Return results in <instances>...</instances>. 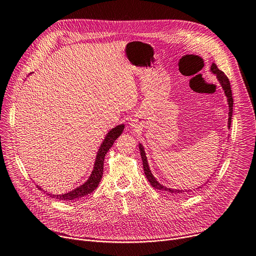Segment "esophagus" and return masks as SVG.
Returning <instances> with one entry per match:
<instances>
[{
	"label": "esophagus",
	"mask_w": 256,
	"mask_h": 256,
	"mask_svg": "<svg viewBox=\"0 0 256 256\" xmlns=\"http://www.w3.org/2000/svg\"><path fill=\"white\" fill-rule=\"evenodd\" d=\"M130 127H131L132 129H134V130H138V129L140 128V120H136V118L131 120V122H130Z\"/></svg>",
	"instance_id": "obj_1"
}]
</instances>
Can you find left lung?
Wrapping results in <instances>:
<instances>
[{"label":"left lung","instance_id":"8db88e82","mask_svg":"<svg viewBox=\"0 0 256 256\" xmlns=\"http://www.w3.org/2000/svg\"><path fill=\"white\" fill-rule=\"evenodd\" d=\"M210 72L212 75H214L220 83L221 88L224 92V94L226 96L227 98V103H228V129H230V125H231V116H232V107H234V99H232V92H231V88H230V82L227 78V76L224 74L222 70H220L218 68V66H216V64H212L210 66ZM138 148H140V156H142V166H144V172L146 177H147L148 181L150 182V184L154 188H157L160 190H164L168 192L170 194H181V196H184V194H188L190 192H192V190H178V188H166V186H162V184L157 181V179L154 177V175L152 174L149 164H148V158L147 155H146L144 152V146L138 142ZM208 181L203 184V186H205L208 184ZM203 186L194 188V190H196L198 188H201Z\"/></svg>","mask_w":256,"mask_h":256}]
</instances>
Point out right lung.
<instances>
[{"mask_svg":"<svg viewBox=\"0 0 256 256\" xmlns=\"http://www.w3.org/2000/svg\"><path fill=\"white\" fill-rule=\"evenodd\" d=\"M124 128H125L124 124H120V125L114 127L112 129H110L107 132V134L105 136L103 142L100 144L98 152H96L92 173H90V177L88 178V180L83 182L82 184H80L79 186L75 188L74 190H72L68 192L58 194L48 192L46 190H42L40 186H38V188L40 190H44L48 194V196L55 198L57 200H66V201L76 200V199L82 198L84 196H86V194L92 192L96 188H98L100 181L102 179L105 155L109 151V149L112 147L114 140L122 134V133H123Z\"/></svg>","mask_w":256,"mask_h":256,"instance_id":"right-lung-1","label":"right lung"}]
</instances>
